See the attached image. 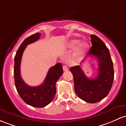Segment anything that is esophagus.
Instances as JSON below:
<instances>
[{"instance_id": "1", "label": "esophagus", "mask_w": 126, "mask_h": 126, "mask_svg": "<svg viewBox=\"0 0 126 126\" xmlns=\"http://www.w3.org/2000/svg\"><path fill=\"white\" fill-rule=\"evenodd\" d=\"M63 70H64V71H67V70H69L67 66H66V65H64L63 66Z\"/></svg>"}]
</instances>
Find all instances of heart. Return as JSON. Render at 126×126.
<instances>
[{"label": "heart", "mask_w": 126, "mask_h": 126, "mask_svg": "<svg viewBox=\"0 0 126 126\" xmlns=\"http://www.w3.org/2000/svg\"><path fill=\"white\" fill-rule=\"evenodd\" d=\"M80 43V40L78 39H73L66 44V47L70 48H74L77 46ZM89 48V45L87 42H82L76 48L75 51L74 56L75 57L80 58L82 56H84L87 52L88 51V49Z\"/></svg>", "instance_id": "heart-1"}]
</instances>
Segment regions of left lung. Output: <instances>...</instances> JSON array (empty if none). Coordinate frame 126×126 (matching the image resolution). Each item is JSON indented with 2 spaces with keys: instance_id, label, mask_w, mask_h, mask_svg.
Returning <instances> with one entry per match:
<instances>
[{
  "instance_id": "left-lung-1",
  "label": "left lung",
  "mask_w": 126,
  "mask_h": 126,
  "mask_svg": "<svg viewBox=\"0 0 126 126\" xmlns=\"http://www.w3.org/2000/svg\"><path fill=\"white\" fill-rule=\"evenodd\" d=\"M92 46L88 56L96 59L98 74L96 78H88L81 65L70 68L74 77L75 92L79 97L88 103L99 102L107 96L112 85L114 78V67L108 48L99 37L90 35Z\"/></svg>"
}]
</instances>
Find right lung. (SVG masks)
<instances>
[{
    "label": "right lung",
    "instance_id": "1",
    "mask_svg": "<svg viewBox=\"0 0 126 126\" xmlns=\"http://www.w3.org/2000/svg\"><path fill=\"white\" fill-rule=\"evenodd\" d=\"M41 36L40 33L32 34L22 42L16 52L14 58L15 85L17 92L27 104L36 108H43L48 105L54 97L56 93V84L63 73L60 63L49 69L44 82L36 87L29 86L21 77L20 65L22 56L26 46L38 41Z\"/></svg>",
    "mask_w": 126,
    "mask_h": 126
}]
</instances>
